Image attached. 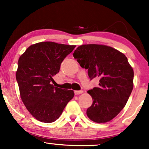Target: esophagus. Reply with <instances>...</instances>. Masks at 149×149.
Returning a JSON list of instances; mask_svg holds the SVG:
<instances>
[{
  "instance_id": "esophagus-1",
  "label": "esophagus",
  "mask_w": 149,
  "mask_h": 149,
  "mask_svg": "<svg viewBox=\"0 0 149 149\" xmlns=\"http://www.w3.org/2000/svg\"><path fill=\"white\" fill-rule=\"evenodd\" d=\"M83 91H82V90H76V91L74 92V93H75V95H79L80 94H82L83 93Z\"/></svg>"
}]
</instances>
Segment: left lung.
I'll list each match as a JSON object with an SVG mask.
<instances>
[{"label":"left lung","instance_id":"8db88e82","mask_svg":"<svg viewBox=\"0 0 149 149\" xmlns=\"http://www.w3.org/2000/svg\"><path fill=\"white\" fill-rule=\"evenodd\" d=\"M73 57L88 69L90 80L100 78V86L88 91L93 100L88 117L98 123L111 120L126 105L134 85V71L126 56L110 46L88 44L77 47Z\"/></svg>","mask_w":149,"mask_h":149}]
</instances>
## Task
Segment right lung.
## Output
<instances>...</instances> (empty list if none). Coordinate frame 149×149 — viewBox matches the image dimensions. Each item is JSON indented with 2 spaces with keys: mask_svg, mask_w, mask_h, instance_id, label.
Wrapping results in <instances>:
<instances>
[{
  "mask_svg": "<svg viewBox=\"0 0 149 149\" xmlns=\"http://www.w3.org/2000/svg\"><path fill=\"white\" fill-rule=\"evenodd\" d=\"M76 45L54 42L33 44L20 56L16 79L20 97L29 112L38 120L55 121L74 96V92L54 87L52 77Z\"/></svg>",
  "mask_w": 149,
  "mask_h": 149,
  "instance_id": "1",
  "label": "right lung"
}]
</instances>
